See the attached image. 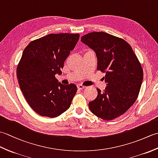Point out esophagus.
Masks as SVG:
<instances>
[{
	"instance_id": "34e87169",
	"label": "esophagus",
	"mask_w": 158,
	"mask_h": 158,
	"mask_svg": "<svg viewBox=\"0 0 158 158\" xmlns=\"http://www.w3.org/2000/svg\"><path fill=\"white\" fill-rule=\"evenodd\" d=\"M77 89H84L85 87L84 86V85H81V84H78L77 85Z\"/></svg>"
}]
</instances>
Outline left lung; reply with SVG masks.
Wrapping results in <instances>:
<instances>
[{
    "label": "left lung",
    "instance_id": "left-lung-1",
    "mask_svg": "<svg viewBox=\"0 0 158 158\" xmlns=\"http://www.w3.org/2000/svg\"><path fill=\"white\" fill-rule=\"evenodd\" d=\"M81 41L96 53L97 69L105 73L106 87L89 102L92 113L104 120L123 115L137 98L142 81L141 65L131 46L123 39L104 32L83 35Z\"/></svg>",
    "mask_w": 158,
    "mask_h": 158
}]
</instances>
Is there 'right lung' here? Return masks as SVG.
<instances>
[{"mask_svg": "<svg viewBox=\"0 0 158 158\" xmlns=\"http://www.w3.org/2000/svg\"><path fill=\"white\" fill-rule=\"evenodd\" d=\"M79 34H49L31 42L17 67V77L26 101L41 116L56 117L69 109L75 84L63 85L55 75L79 41Z\"/></svg>", "mask_w": 158, "mask_h": 158, "instance_id": "1", "label": "right lung"}]
</instances>
